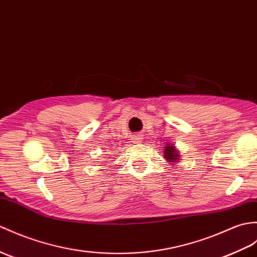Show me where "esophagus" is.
Instances as JSON below:
<instances>
[{
    "mask_svg": "<svg viewBox=\"0 0 257 257\" xmlns=\"http://www.w3.org/2000/svg\"><path fill=\"white\" fill-rule=\"evenodd\" d=\"M141 136H136V137H134L133 138V142L134 143H140L141 142Z\"/></svg>",
    "mask_w": 257,
    "mask_h": 257,
    "instance_id": "1",
    "label": "esophagus"
}]
</instances>
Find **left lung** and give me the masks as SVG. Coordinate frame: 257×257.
<instances>
[{"label": "left lung", "instance_id": "left-lung-1", "mask_svg": "<svg viewBox=\"0 0 257 257\" xmlns=\"http://www.w3.org/2000/svg\"><path fill=\"white\" fill-rule=\"evenodd\" d=\"M180 153L175 149L174 146H166L164 147V159L170 163H176L180 160Z\"/></svg>", "mask_w": 257, "mask_h": 257}]
</instances>
